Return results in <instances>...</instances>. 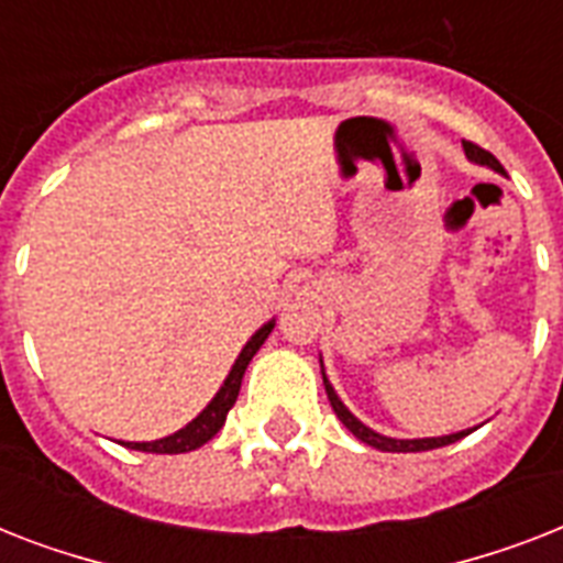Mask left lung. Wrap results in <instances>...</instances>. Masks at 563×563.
<instances>
[{"label":"left lung","mask_w":563,"mask_h":563,"mask_svg":"<svg viewBox=\"0 0 563 563\" xmlns=\"http://www.w3.org/2000/svg\"><path fill=\"white\" fill-rule=\"evenodd\" d=\"M464 154L471 157L473 163H479V166H488V169L499 172V175H506V169L499 166V161L494 157L490 152H485V148H479L476 143H464ZM321 376H324V388H327V397H330V406H333V411L339 415V420H342L344 427L351 429L353 435L360 438V441H365L368 446H376V450H383V453H423V450H435V446H446L453 444V441H459V438L471 435L473 429H462V432H453V435H441V438H388V435H379V432H374L371 427H365L356 415H353L347 406L342 402V397L335 394V388L330 385V379H327L324 374V365H321Z\"/></svg>","instance_id":"8db88e82"}]
</instances>
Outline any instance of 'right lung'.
I'll list each match as a JSON object with an SVG mask.
<instances>
[{"label":"right lung","instance_id":"add662e5","mask_svg":"<svg viewBox=\"0 0 563 563\" xmlns=\"http://www.w3.org/2000/svg\"><path fill=\"white\" fill-rule=\"evenodd\" d=\"M274 330V318L268 321V324H263L260 330H256L254 335H251V342L242 347V353H239V360L233 362V368H230L228 379H224V385H221L219 391H216V397H212L210 402H207V409L198 415L195 420H189L187 427L178 429L175 435H166L161 438V441H128L125 446H131V450H143V453H189V450H198L201 444H207L216 432H219L221 427H224V420H228V411L233 409V402H236L239 397V388H242V376H245V368L247 362L254 360V353L263 347V342L268 339V333Z\"/></svg>","mask_w":563,"mask_h":563}]
</instances>
